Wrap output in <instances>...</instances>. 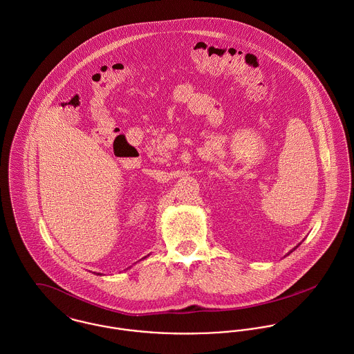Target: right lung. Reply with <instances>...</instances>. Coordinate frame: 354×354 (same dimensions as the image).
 Listing matches in <instances>:
<instances>
[{
    "label": "right lung",
    "instance_id": "1",
    "mask_svg": "<svg viewBox=\"0 0 354 354\" xmlns=\"http://www.w3.org/2000/svg\"><path fill=\"white\" fill-rule=\"evenodd\" d=\"M98 275H101V274H98Z\"/></svg>",
    "mask_w": 354,
    "mask_h": 354
}]
</instances>
